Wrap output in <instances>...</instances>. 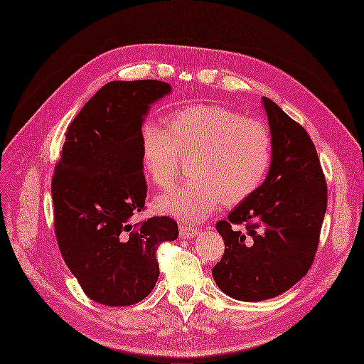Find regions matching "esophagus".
<instances>
[{"label":"esophagus","instance_id":"esophagus-1","mask_svg":"<svg viewBox=\"0 0 364 364\" xmlns=\"http://www.w3.org/2000/svg\"><path fill=\"white\" fill-rule=\"evenodd\" d=\"M199 232L198 228L191 225H180V237L181 238H193Z\"/></svg>","mask_w":364,"mask_h":364}]
</instances>
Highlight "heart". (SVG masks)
Returning <instances> with one entry per match:
<instances>
[{"instance_id":"heart-1","label":"heart","mask_w":364,"mask_h":364,"mask_svg":"<svg viewBox=\"0 0 364 364\" xmlns=\"http://www.w3.org/2000/svg\"><path fill=\"white\" fill-rule=\"evenodd\" d=\"M180 154L191 156L192 177L156 204L175 218L195 222L222 200L237 205L259 189L272 165L273 141L258 119L220 105L196 103L172 111L166 129L151 121L141 127V164L160 189H168L178 177Z\"/></svg>"}]
</instances>
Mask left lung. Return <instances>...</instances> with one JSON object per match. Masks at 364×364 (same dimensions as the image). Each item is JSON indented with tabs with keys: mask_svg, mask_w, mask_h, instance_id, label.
Returning <instances> with one entry per match:
<instances>
[{
	"mask_svg": "<svg viewBox=\"0 0 364 364\" xmlns=\"http://www.w3.org/2000/svg\"><path fill=\"white\" fill-rule=\"evenodd\" d=\"M262 102L273 141L270 171L257 192L216 223L225 253L213 277L241 301L277 297L306 276L327 210V183L311 136L273 100Z\"/></svg>",
	"mask_w": 364,
	"mask_h": 364,
	"instance_id": "1",
	"label": "left lung"
}]
</instances>
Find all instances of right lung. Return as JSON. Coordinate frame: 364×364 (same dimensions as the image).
<instances>
[{
    "mask_svg": "<svg viewBox=\"0 0 364 364\" xmlns=\"http://www.w3.org/2000/svg\"><path fill=\"white\" fill-rule=\"evenodd\" d=\"M171 91L161 80H112L67 127L52 175L53 231L87 297L106 306L144 300L159 277L157 249L178 237L172 218L132 223L145 210L141 127L148 105Z\"/></svg>",
    "mask_w": 364,
    "mask_h": 364,
    "instance_id": "right-lung-1",
    "label": "right lung"
}]
</instances>
